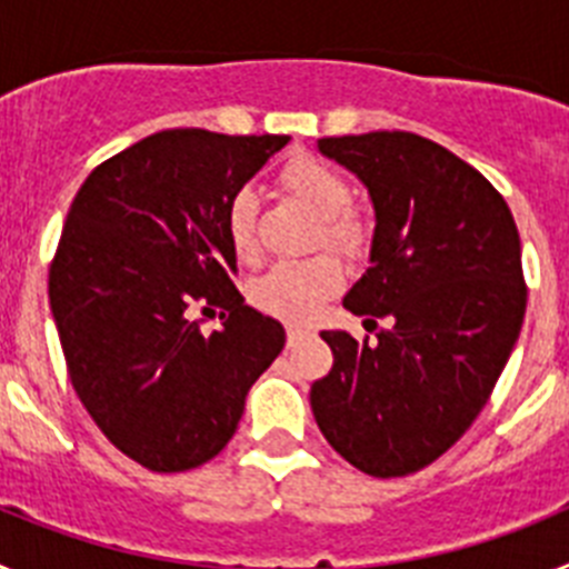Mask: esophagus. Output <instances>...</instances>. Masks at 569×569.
I'll use <instances>...</instances> for the list:
<instances>
[{
  "label": "esophagus",
  "mask_w": 569,
  "mask_h": 569,
  "mask_svg": "<svg viewBox=\"0 0 569 569\" xmlns=\"http://www.w3.org/2000/svg\"><path fill=\"white\" fill-rule=\"evenodd\" d=\"M305 336H308V330L299 328V325H288V345H290V347L299 345V341L305 339Z\"/></svg>",
  "instance_id": "1"
}]
</instances>
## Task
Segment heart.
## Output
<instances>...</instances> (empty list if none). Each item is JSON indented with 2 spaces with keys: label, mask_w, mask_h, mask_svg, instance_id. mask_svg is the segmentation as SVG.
I'll return each instance as SVG.
<instances>
[{
  "label": "heart",
  "mask_w": 569,
  "mask_h": 569,
  "mask_svg": "<svg viewBox=\"0 0 569 569\" xmlns=\"http://www.w3.org/2000/svg\"><path fill=\"white\" fill-rule=\"evenodd\" d=\"M281 182L293 190L301 202L325 219V241L341 250H353L361 228L347 213L353 193L345 176L313 156H299L284 168ZM228 241L239 259L256 253V193L239 190L228 204ZM341 288L339 261L330 256H313L305 261H279L268 273L250 284V301L256 308L284 321H310L321 305Z\"/></svg>",
  "instance_id": "obj_1"
}]
</instances>
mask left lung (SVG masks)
<instances>
[{
  "label": "left lung",
  "instance_id": "1",
  "mask_svg": "<svg viewBox=\"0 0 569 569\" xmlns=\"http://www.w3.org/2000/svg\"><path fill=\"white\" fill-rule=\"evenodd\" d=\"M316 148L359 176L376 213L370 268L345 308L390 328L376 345L325 330L333 367L310 407L341 459L407 476L465 436L510 359L527 308L519 230L499 190L425 136L376 130Z\"/></svg>",
  "mask_w": 569,
  "mask_h": 569
}]
</instances>
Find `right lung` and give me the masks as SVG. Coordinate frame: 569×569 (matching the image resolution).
Segmentation results:
<instances>
[{"mask_svg": "<svg viewBox=\"0 0 569 569\" xmlns=\"http://www.w3.org/2000/svg\"><path fill=\"white\" fill-rule=\"evenodd\" d=\"M290 136L153 133L84 179L48 296L70 385L97 427L153 472L204 465L233 439L284 328L236 290L228 204ZM196 307H222L202 337Z\"/></svg>", "mask_w": 569, "mask_h": 569, "instance_id": "right-lung-1", "label": "right lung"}]
</instances>
